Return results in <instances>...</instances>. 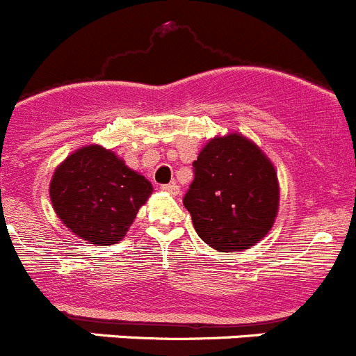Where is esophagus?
I'll return each instance as SVG.
<instances>
[{"instance_id":"esophagus-1","label":"esophagus","mask_w":356,"mask_h":356,"mask_svg":"<svg viewBox=\"0 0 356 356\" xmlns=\"http://www.w3.org/2000/svg\"><path fill=\"white\" fill-rule=\"evenodd\" d=\"M161 188L164 190V192L171 193V195H178L179 193V186L177 185V183H170V185H163Z\"/></svg>"}]
</instances>
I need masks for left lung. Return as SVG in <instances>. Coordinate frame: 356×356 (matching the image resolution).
Masks as SVG:
<instances>
[{
    "label": "left lung",
    "mask_w": 356,
    "mask_h": 356,
    "mask_svg": "<svg viewBox=\"0 0 356 356\" xmlns=\"http://www.w3.org/2000/svg\"><path fill=\"white\" fill-rule=\"evenodd\" d=\"M193 170L183 204L209 248L242 252L266 237L279 214V178L252 140L241 133L216 135L202 147Z\"/></svg>",
    "instance_id": "8db88e82"
}]
</instances>
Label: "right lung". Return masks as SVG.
<instances>
[{"instance_id":"obj_1","label":"right lung","mask_w":356,"mask_h":356,"mask_svg":"<svg viewBox=\"0 0 356 356\" xmlns=\"http://www.w3.org/2000/svg\"><path fill=\"white\" fill-rule=\"evenodd\" d=\"M152 183L102 145L81 147L67 156L50 181V199L63 225L90 244L122 241Z\"/></svg>"}]
</instances>
